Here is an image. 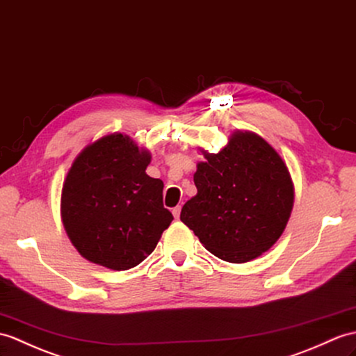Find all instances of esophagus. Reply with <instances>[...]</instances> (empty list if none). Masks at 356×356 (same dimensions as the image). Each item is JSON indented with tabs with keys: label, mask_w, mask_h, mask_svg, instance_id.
<instances>
[{
	"label": "esophagus",
	"mask_w": 356,
	"mask_h": 356,
	"mask_svg": "<svg viewBox=\"0 0 356 356\" xmlns=\"http://www.w3.org/2000/svg\"><path fill=\"white\" fill-rule=\"evenodd\" d=\"M180 211H181V208H180V206H176V208H172V216H175V218L176 220H179V217H180Z\"/></svg>",
	"instance_id": "34e87169"
}]
</instances>
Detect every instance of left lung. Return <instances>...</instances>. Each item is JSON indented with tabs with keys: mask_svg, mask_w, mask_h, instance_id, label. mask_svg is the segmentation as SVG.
<instances>
[{
	"mask_svg": "<svg viewBox=\"0 0 356 356\" xmlns=\"http://www.w3.org/2000/svg\"><path fill=\"white\" fill-rule=\"evenodd\" d=\"M197 194L180 220L217 258L244 264L270 250L284 234L294 204L285 161L262 136L234 130L218 153L198 147Z\"/></svg>",
	"mask_w": 356,
	"mask_h": 356,
	"instance_id": "8db88e82",
	"label": "left lung"
}]
</instances>
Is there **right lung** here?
Returning a JSON list of instances; mask_svg holds the SVG:
<instances>
[{"instance_id": "1", "label": "right lung", "mask_w": 356, "mask_h": 356, "mask_svg": "<svg viewBox=\"0 0 356 356\" xmlns=\"http://www.w3.org/2000/svg\"><path fill=\"white\" fill-rule=\"evenodd\" d=\"M152 153L127 135L89 143L65 177L60 217L70 241L89 262L129 270L156 249L172 216L163 181L145 172Z\"/></svg>"}]
</instances>
